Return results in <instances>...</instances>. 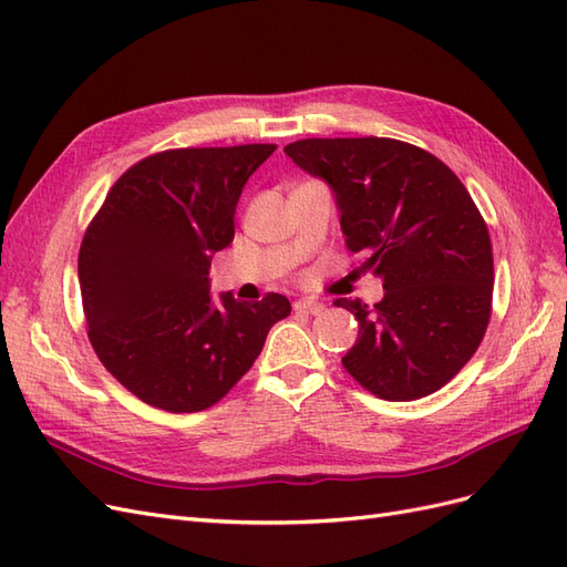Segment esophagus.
<instances>
[{
  "label": "esophagus",
  "mask_w": 567,
  "mask_h": 567,
  "mask_svg": "<svg viewBox=\"0 0 567 567\" xmlns=\"http://www.w3.org/2000/svg\"><path fill=\"white\" fill-rule=\"evenodd\" d=\"M293 310L296 312H305V315H319V312H323V302H317V300H296L293 302Z\"/></svg>",
  "instance_id": "obj_1"
}]
</instances>
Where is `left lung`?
Listing matches in <instances>:
<instances>
[{
    "mask_svg": "<svg viewBox=\"0 0 567 567\" xmlns=\"http://www.w3.org/2000/svg\"><path fill=\"white\" fill-rule=\"evenodd\" d=\"M284 151L329 184L346 246L383 281L373 307L333 302L359 321L342 367L388 402L450 383L485 336L494 284L489 231L466 186L433 153L385 136L300 140Z\"/></svg>",
    "mask_w": 567,
    "mask_h": 567,
    "instance_id": "left-lung-1",
    "label": "left lung"
}]
</instances>
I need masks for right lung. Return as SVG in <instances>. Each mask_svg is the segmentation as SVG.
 <instances>
[{"label":"right lung","mask_w":567,"mask_h":567,"mask_svg":"<svg viewBox=\"0 0 567 567\" xmlns=\"http://www.w3.org/2000/svg\"><path fill=\"white\" fill-rule=\"evenodd\" d=\"M274 144L163 151L132 165L82 238L78 277L92 348L142 402L173 414L208 409L241 381L286 296L238 302L210 293L213 255Z\"/></svg>","instance_id":"1"}]
</instances>
